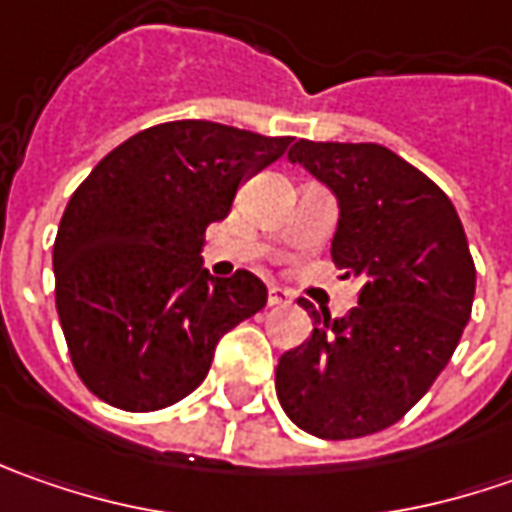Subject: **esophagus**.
I'll use <instances>...</instances> for the list:
<instances>
[{"label":"esophagus","mask_w":512,"mask_h":512,"mask_svg":"<svg viewBox=\"0 0 512 512\" xmlns=\"http://www.w3.org/2000/svg\"><path fill=\"white\" fill-rule=\"evenodd\" d=\"M267 305L270 307H285L290 305V296H287V290H282V287H270L267 290Z\"/></svg>","instance_id":"esophagus-1"}]
</instances>
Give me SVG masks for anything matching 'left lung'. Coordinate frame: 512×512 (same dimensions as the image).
<instances>
[{
    "mask_svg": "<svg viewBox=\"0 0 512 512\" xmlns=\"http://www.w3.org/2000/svg\"><path fill=\"white\" fill-rule=\"evenodd\" d=\"M287 159L336 196L330 256L362 287L342 319L299 299L313 333L282 353L276 396L310 436H370L422 399L462 339L476 293L462 219L442 187L382 145L299 139Z\"/></svg>",
    "mask_w": 512,
    "mask_h": 512,
    "instance_id": "left-lung-1",
    "label": "left lung"
}]
</instances>
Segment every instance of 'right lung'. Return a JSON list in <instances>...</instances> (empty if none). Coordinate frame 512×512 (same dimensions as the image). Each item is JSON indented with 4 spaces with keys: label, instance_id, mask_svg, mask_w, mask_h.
Instances as JSON below:
<instances>
[{
    "label": "right lung",
    "instance_id": "add662e5",
    "mask_svg": "<svg viewBox=\"0 0 512 512\" xmlns=\"http://www.w3.org/2000/svg\"><path fill=\"white\" fill-rule=\"evenodd\" d=\"M290 136L205 119L142 130L90 170L53 242L56 310L79 379L130 413L170 407L205 382L227 330L259 313L267 287L216 279L205 230Z\"/></svg>",
    "mask_w": 512,
    "mask_h": 512
}]
</instances>
